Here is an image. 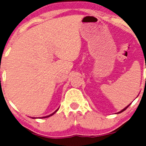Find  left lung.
Wrapping results in <instances>:
<instances>
[{
    "label": "left lung",
    "mask_w": 146,
    "mask_h": 146,
    "mask_svg": "<svg viewBox=\"0 0 146 146\" xmlns=\"http://www.w3.org/2000/svg\"><path fill=\"white\" fill-rule=\"evenodd\" d=\"M129 105H130V104H129ZM129 105H128V106H127V107H125V108H124V109H123V110H121V111H119V112H118V113H121V112H122V111H124V110H126V109H127V108H128V107H129Z\"/></svg>",
    "instance_id": "obj_1"
}]
</instances>
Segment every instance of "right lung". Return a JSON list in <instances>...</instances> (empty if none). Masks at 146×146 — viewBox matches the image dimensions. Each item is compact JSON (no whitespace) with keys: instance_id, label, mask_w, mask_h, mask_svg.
I'll return each mask as SVG.
<instances>
[{"instance_id":"1","label":"right lung","mask_w":146,"mask_h":146,"mask_svg":"<svg viewBox=\"0 0 146 146\" xmlns=\"http://www.w3.org/2000/svg\"><path fill=\"white\" fill-rule=\"evenodd\" d=\"M58 111V110H56V111H54V113H53V114H50V115H48V116H46V117H42V118H47V117H51V116H52V115H53V114H55V113H56V111Z\"/></svg>"}]
</instances>
